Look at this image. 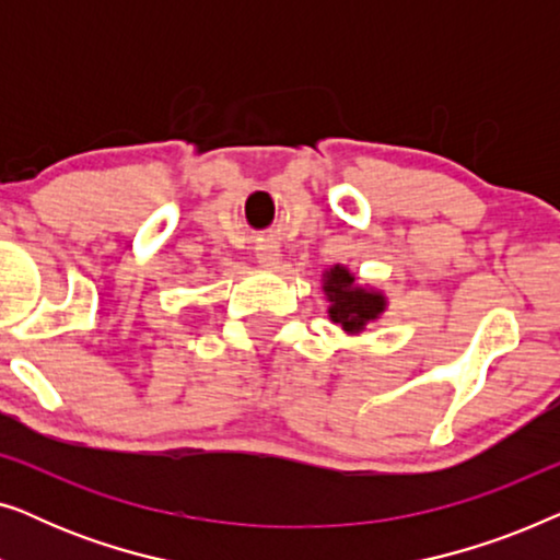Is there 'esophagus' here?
Segmentation results:
<instances>
[{"label": "esophagus", "mask_w": 560, "mask_h": 560, "mask_svg": "<svg viewBox=\"0 0 560 560\" xmlns=\"http://www.w3.org/2000/svg\"><path fill=\"white\" fill-rule=\"evenodd\" d=\"M257 259L267 267V270H278L280 249L275 247V244H262V247H257Z\"/></svg>", "instance_id": "esophagus-1"}]
</instances>
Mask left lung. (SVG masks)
Here are the masks:
<instances>
[{"instance_id":"obj_1","label":"left lung","mask_w":560,"mask_h":560,"mask_svg":"<svg viewBox=\"0 0 560 560\" xmlns=\"http://www.w3.org/2000/svg\"><path fill=\"white\" fill-rule=\"evenodd\" d=\"M324 293L328 298V318L347 334H362L366 324L377 320L387 308V298L380 290L357 285L347 267L334 265L324 275Z\"/></svg>"}]
</instances>
